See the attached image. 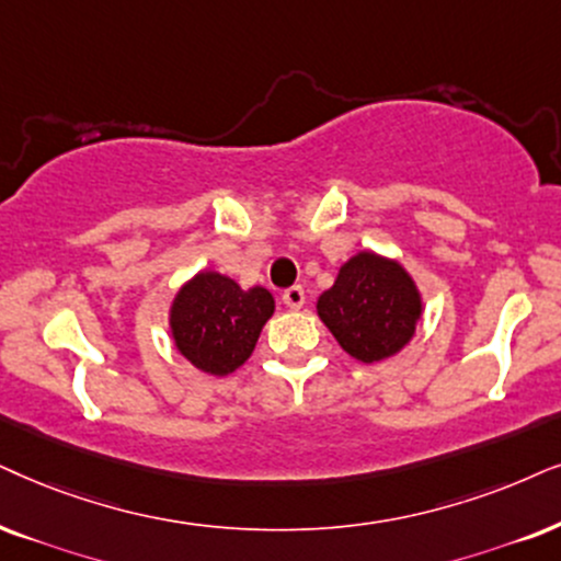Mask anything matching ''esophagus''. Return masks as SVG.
Wrapping results in <instances>:
<instances>
[{
	"instance_id": "34e87169",
	"label": "esophagus",
	"mask_w": 561,
	"mask_h": 561,
	"mask_svg": "<svg viewBox=\"0 0 561 561\" xmlns=\"http://www.w3.org/2000/svg\"><path fill=\"white\" fill-rule=\"evenodd\" d=\"M282 300H285L287 308H293V310H300L302 305H305V289H302L300 285L289 287V289H285V293H282Z\"/></svg>"
}]
</instances>
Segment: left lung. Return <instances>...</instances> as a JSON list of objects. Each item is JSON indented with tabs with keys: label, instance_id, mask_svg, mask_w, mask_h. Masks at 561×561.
Segmentation results:
<instances>
[{
	"label": "left lung",
	"instance_id": "obj_1",
	"mask_svg": "<svg viewBox=\"0 0 561 561\" xmlns=\"http://www.w3.org/2000/svg\"><path fill=\"white\" fill-rule=\"evenodd\" d=\"M316 308L339 346L373 365L411 342L422 318V295L399 261L359 251L339 268Z\"/></svg>",
	"mask_w": 561,
	"mask_h": 561
}]
</instances>
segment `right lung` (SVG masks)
Segmentation results:
<instances>
[{"instance_id": "add662e5", "label": "right lung", "mask_w": 561, "mask_h": 561, "mask_svg": "<svg viewBox=\"0 0 561 561\" xmlns=\"http://www.w3.org/2000/svg\"><path fill=\"white\" fill-rule=\"evenodd\" d=\"M272 313L274 297L268 289H240L230 276L198 272L170 305V333L175 350L196 370L222 378L251 357Z\"/></svg>"}]
</instances>
